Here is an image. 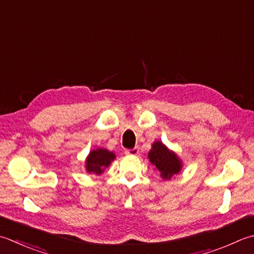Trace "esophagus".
<instances>
[{
	"instance_id": "34e87169",
	"label": "esophagus",
	"mask_w": 254,
	"mask_h": 254,
	"mask_svg": "<svg viewBox=\"0 0 254 254\" xmlns=\"http://www.w3.org/2000/svg\"><path fill=\"white\" fill-rule=\"evenodd\" d=\"M140 153V150H138V147H134L132 150H127L126 154L127 155H137V154Z\"/></svg>"
}]
</instances>
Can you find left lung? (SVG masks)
<instances>
[{"instance_id":"8db88e82","label":"left lung","mask_w":254,"mask_h":254,"mask_svg":"<svg viewBox=\"0 0 254 254\" xmlns=\"http://www.w3.org/2000/svg\"><path fill=\"white\" fill-rule=\"evenodd\" d=\"M147 158L165 181L172 180V177L180 174L183 168V162L177 154L161 141H155L152 144Z\"/></svg>"}]
</instances>
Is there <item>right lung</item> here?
Wrapping results in <instances>:
<instances>
[{
	"instance_id": "add662e5",
	"label": "right lung",
	"mask_w": 254,
	"mask_h": 254,
	"mask_svg": "<svg viewBox=\"0 0 254 254\" xmlns=\"http://www.w3.org/2000/svg\"><path fill=\"white\" fill-rule=\"evenodd\" d=\"M116 160V154L103 147H98L90 151L84 161V167L89 174L101 175L107 167Z\"/></svg>"
}]
</instances>
